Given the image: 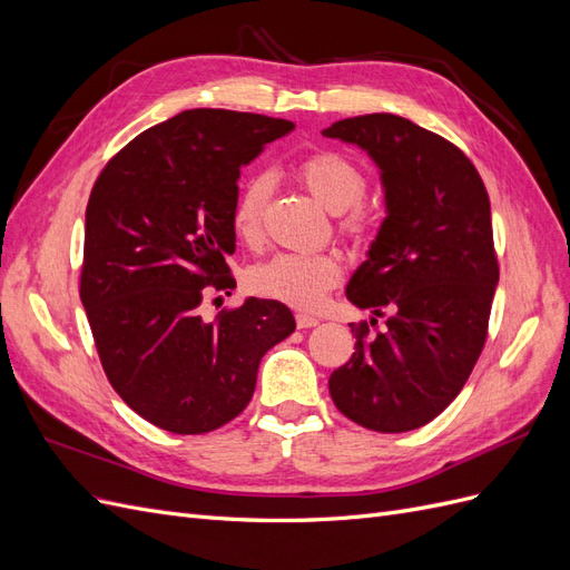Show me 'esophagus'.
Wrapping results in <instances>:
<instances>
[{"instance_id": "obj_1", "label": "esophagus", "mask_w": 570, "mask_h": 570, "mask_svg": "<svg viewBox=\"0 0 570 570\" xmlns=\"http://www.w3.org/2000/svg\"><path fill=\"white\" fill-rule=\"evenodd\" d=\"M318 323H321V318H316L312 314H297V327H314Z\"/></svg>"}]
</instances>
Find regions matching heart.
Segmentation results:
<instances>
[{"label": "heart", "instance_id": "1", "mask_svg": "<svg viewBox=\"0 0 570 570\" xmlns=\"http://www.w3.org/2000/svg\"><path fill=\"white\" fill-rule=\"evenodd\" d=\"M297 174L323 206L340 214V230L350 237H361L373 220L368 206L361 204L366 195V174L350 157L323 149L304 157ZM271 176L254 174L239 187L233 228L254 243L262 233V216L271 197ZM342 275V258L335 252H278L249 271V287L256 295L278 299L295 308H316Z\"/></svg>", "mask_w": 570, "mask_h": 570}]
</instances>
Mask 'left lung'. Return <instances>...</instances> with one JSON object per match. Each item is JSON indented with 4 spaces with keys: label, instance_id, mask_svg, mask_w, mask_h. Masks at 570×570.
Returning <instances> with one entry per match:
<instances>
[{
    "label": "left lung",
    "instance_id": "8db88e82",
    "mask_svg": "<svg viewBox=\"0 0 570 570\" xmlns=\"http://www.w3.org/2000/svg\"><path fill=\"white\" fill-rule=\"evenodd\" d=\"M323 135L361 147L381 168L387 216L347 299L375 316L390 312L373 337L366 321L350 323L356 352L327 387L354 423L406 433L454 402L488 340L499 283L490 197L456 145L409 118L354 116Z\"/></svg>",
    "mask_w": 570,
    "mask_h": 570
}]
</instances>
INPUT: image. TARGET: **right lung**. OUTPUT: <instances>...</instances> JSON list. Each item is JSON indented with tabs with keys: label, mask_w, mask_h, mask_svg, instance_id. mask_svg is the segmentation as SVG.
Returning a JSON list of instances; mask_svg holds the SVG:
<instances>
[{
	"label": "right lung",
	"mask_w": 570,
	"mask_h": 570,
	"mask_svg": "<svg viewBox=\"0 0 570 570\" xmlns=\"http://www.w3.org/2000/svg\"><path fill=\"white\" fill-rule=\"evenodd\" d=\"M292 128L189 109L137 135L92 187L80 299L111 387L168 433H212L243 413L262 356L295 331L275 299L199 314L206 292L235 287L226 258L239 168Z\"/></svg>",
	"instance_id": "1"
}]
</instances>
